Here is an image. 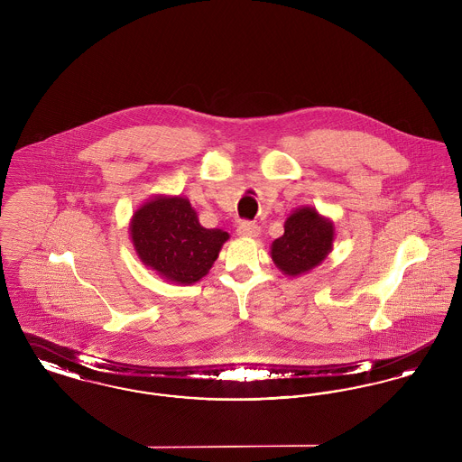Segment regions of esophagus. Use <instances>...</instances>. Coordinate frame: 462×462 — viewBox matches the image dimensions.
Here are the masks:
<instances>
[{
    "instance_id": "1",
    "label": "esophagus",
    "mask_w": 462,
    "mask_h": 462,
    "mask_svg": "<svg viewBox=\"0 0 462 462\" xmlns=\"http://www.w3.org/2000/svg\"><path fill=\"white\" fill-rule=\"evenodd\" d=\"M237 234L241 237H258L260 226L254 221L242 220L237 226Z\"/></svg>"
}]
</instances>
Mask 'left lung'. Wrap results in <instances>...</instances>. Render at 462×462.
I'll return each instance as SVG.
<instances>
[{
  "label": "left lung",
  "mask_w": 462,
  "mask_h": 462,
  "mask_svg": "<svg viewBox=\"0 0 462 462\" xmlns=\"http://www.w3.org/2000/svg\"><path fill=\"white\" fill-rule=\"evenodd\" d=\"M332 239V223L313 208H303L287 218L284 236L272 244V258L287 275H300L329 254Z\"/></svg>",
  "instance_id": "left-lung-1"
}]
</instances>
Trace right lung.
Masks as SVG:
<instances>
[{"mask_svg":"<svg viewBox=\"0 0 462 462\" xmlns=\"http://www.w3.org/2000/svg\"><path fill=\"white\" fill-rule=\"evenodd\" d=\"M132 239L140 260L159 275L194 284L209 272L228 234L204 228L187 199L157 198L133 215Z\"/></svg>","mask_w":462,"mask_h":462,"instance_id":"1","label":"right lung"}]
</instances>
